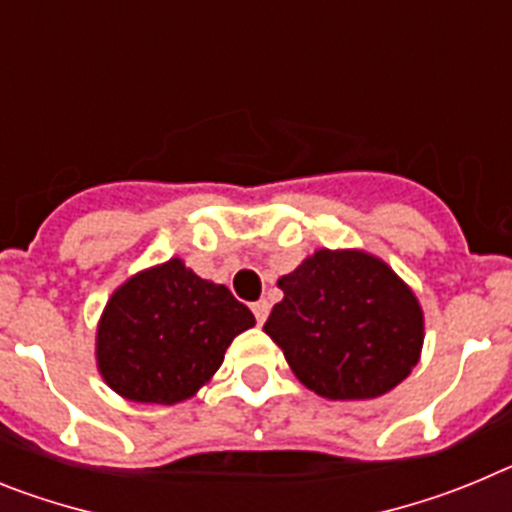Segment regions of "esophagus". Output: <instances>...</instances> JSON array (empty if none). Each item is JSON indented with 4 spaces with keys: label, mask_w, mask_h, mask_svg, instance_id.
<instances>
[{
    "label": "esophagus",
    "mask_w": 512,
    "mask_h": 512,
    "mask_svg": "<svg viewBox=\"0 0 512 512\" xmlns=\"http://www.w3.org/2000/svg\"><path fill=\"white\" fill-rule=\"evenodd\" d=\"M269 302L266 300H259V302H253L251 305V310H253V315H256V323L259 325H264V320L269 318Z\"/></svg>",
    "instance_id": "34e87169"
}]
</instances>
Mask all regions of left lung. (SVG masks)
Here are the masks:
<instances>
[{
	"instance_id": "8db88e82",
	"label": "left lung",
	"mask_w": 512,
	"mask_h": 512,
	"mask_svg": "<svg viewBox=\"0 0 512 512\" xmlns=\"http://www.w3.org/2000/svg\"><path fill=\"white\" fill-rule=\"evenodd\" d=\"M264 333L289 369L328 400H372L413 372L423 307L392 266L359 248H320L279 279Z\"/></svg>"
}]
</instances>
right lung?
I'll use <instances>...</instances> for the list:
<instances>
[{"mask_svg":"<svg viewBox=\"0 0 512 512\" xmlns=\"http://www.w3.org/2000/svg\"><path fill=\"white\" fill-rule=\"evenodd\" d=\"M253 325L225 284L169 259L112 292L97 325V369L125 400L176 405L210 382L233 338Z\"/></svg>","mask_w":512,"mask_h":512,"instance_id":"1","label":"right lung"}]
</instances>
